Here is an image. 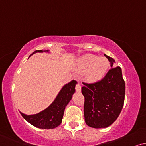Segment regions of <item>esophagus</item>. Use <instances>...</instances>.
Segmentation results:
<instances>
[{"label":"esophagus","mask_w":146,"mask_h":146,"mask_svg":"<svg viewBox=\"0 0 146 146\" xmlns=\"http://www.w3.org/2000/svg\"><path fill=\"white\" fill-rule=\"evenodd\" d=\"M75 90H76L77 92H80L81 91V86H80V82H78V84L75 86Z\"/></svg>","instance_id":"1"}]
</instances>
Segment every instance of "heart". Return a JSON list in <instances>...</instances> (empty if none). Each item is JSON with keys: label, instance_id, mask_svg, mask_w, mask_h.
<instances>
[{"label": "heart", "instance_id": "obj_1", "mask_svg": "<svg viewBox=\"0 0 146 146\" xmlns=\"http://www.w3.org/2000/svg\"><path fill=\"white\" fill-rule=\"evenodd\" d=\"M78 66L86 71V77L90 82H96L104 76L109 63L105 58H98L92 54H86L78 60Z\"/></svg>", "mask_w": 146, "mask_h": 146}]
</instances>
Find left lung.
Wrapping results in <instances>:
<instances>
[{"label":"left lung","mask_w":146,"mask_h":146,"mask_svg":"<svg viewBox=\"0 0 146 146\" xmlns=\"http://www.w3.org/2000/svg\"><path fill=\"white\" fill-rule=\"evenodd\" d=\"M104 56L113 68L101 80L90 84L83 82L82 87L85 122L94 128H106L114 123L124 103L125 86L121 68L113 67L115 60Z\"/></svg>","instance_id":"left-lung-1"}]
</instances>
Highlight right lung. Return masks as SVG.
Wrapping results in <instances>:
<instances>
[{
	"instance_id": "obj_1",
	"label": "right lung",
	"mask_w": 146,
	"mask_h": 146,
	"mask_svg": "<svg viewBox=\"0 0 146 146\" xmlns=\"http://www.w3.org/2000/svg\"><path fill=\"white\" fill-rule=\"evenodd\" d=\"M48 52V51H44ZM42 50L34 51V53H42ZM32 54H31V56ZM77 82L72 80L62 87L57 95L56 98L48 108L38 114L27 115L20 112L23 118L33 126L42 129H53L62 123L65 107L71 100L72 95L75 93Z\"/></svg>"
}]
</instances>
